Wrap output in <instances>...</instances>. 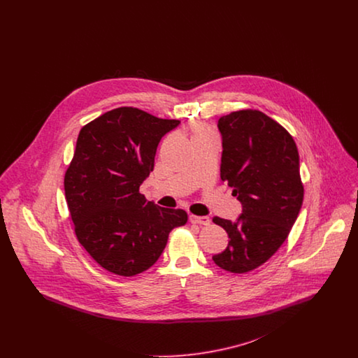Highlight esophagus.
I'll use <instances>...</instances> for the list:
<instances>
[{
    "mask_svg": "<svg viewBox=\"0 0 358 358\" xmlns=\"http://www.w3.org/2000/svg\"><path fill=\"white\" fill-rule=\"evenodd\" d=\"M189 220L192 224H200V225H209L210 222V219L208 216H194V215H190Z\"/></svg>",
    "mask_w": 358,
    "mask_h": 358,
    "instance_id": "obj_1",
    "label": "esophagus"
}]
</instances>
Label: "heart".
I'll return each instance as SVG.
<instances>
[{
    "mask_svg": "<svg viewBox=\"0 0 358 358\" xmlns=\"http://www.w3.org/2000/svg\"><path fill=\"white\" fill-rule=\"evenodd\" d=\"M208 136L204 129H203V127H200V126H199V127H196V130H194V138H196V136Z\"/></svg>",
    "mask_w": 358,
    "mask_h": 358,
    "instance_id": "b5f03b06",
    "label": "heart"
}]
</instances>
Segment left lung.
Masks as SVG:
<instances>
[{
	"mask_svg": "<svg viewBox=\"0 0 358 358\" xmlns=\"http://www.w3.org/2000/svg\"><path fill=\"white\" fill-rule=\"evenodd\" d=\"M222 133L220 177L234 187L243 212L235 222L213 217L228 234L225 271L244 273L266 263L289 236L303 203L299 154L289 131L257 110H240L217 123Z\"/></svg>",
	"mask_w": 358,
	"mask_h": 358,
	"instance_id": "1",
	"label": "left lung"
}]
</instances>
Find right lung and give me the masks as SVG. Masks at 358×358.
Wrapping results in <instances>:
<instances>
[{
  "mask_svg": "<svg viewBox=\"0 0 358 358\" xmlns=\"http://www.w3.org/2000/svg\"><path fill=\"white\" fill-rule=\"evenodd\" d=\"M178 124L120 107L79 133L64 176L66 200L79 243L110 273L146 271L162 254L171 229L187 224L185 210L158 206L139 193L153 171L161 138Z\"/></svg>",
  "mask_w": 358,
  "mask_h": 358,
  "instance_id": "add662e5",
  "label": "right lung"
}]
</instances>
